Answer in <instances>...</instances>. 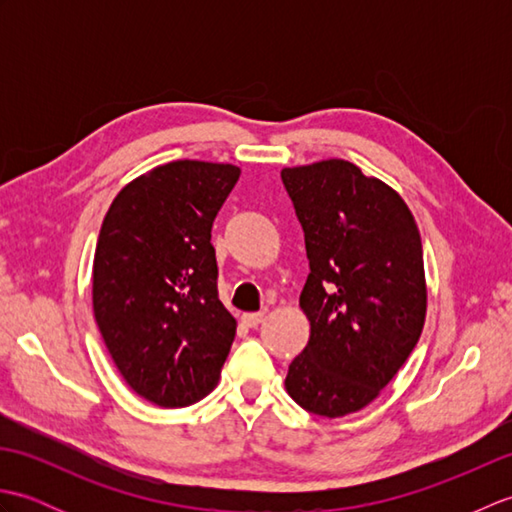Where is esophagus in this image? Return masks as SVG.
Returning a JSON list of instances; mask_svg holds the SVG:
<instances>
[{"instance_id":"1","label":"esophagus","mask_w":512,"mask_h":512,"mask_svg":"<svg viewBox=\"0 0 512 512\" xmlns=\"http://www.w3.org/2000/svg\"><path fill=\"white\" fill-rule=\"evenodd\" d=\"M262 321H264V312H250L242 317V323L246 325V328H257Z\"/></svg>"}]
</instances>
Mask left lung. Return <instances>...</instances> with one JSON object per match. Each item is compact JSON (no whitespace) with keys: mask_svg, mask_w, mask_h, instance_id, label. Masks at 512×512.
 <instances>
[{"mask_svg":"<svg viewBox=\"0 0 512 512\" xmlns=\"http://www.w3.org/2000/svg\"><path fill=\"white\" fill-rule=\"evenodd\" d=\"M306 235L299 308L310 341L286 391L310 413L343 418L376 400L405 365L427 317L416 217L396 189L341 158L281 169Z\"/></svg>","mask_w":512,"mask_h":512,"instance_id":"left-lung-1","label":"left lung"}]
</instances>
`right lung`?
Wrapping results in <instances>:
<instances>
[{
	"label": "right lung",
	"mask_w": 512,
	"mask_h": 512,
	"mask_svg": "<svg viewBox=\"0 0 512 512\" xmlns=\"http://www.w3.org/2000/svg\"><path fill=\"white\" fill-rule=\"evenodd\" d=\"M226 162L173 160L118 191L92 266V308L125 383L158 407L211 394L237 321L217 299L211 228L239 180Z\"/></svg>",
	"instance_id": "right-lung-1"
}]
</instances>
